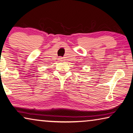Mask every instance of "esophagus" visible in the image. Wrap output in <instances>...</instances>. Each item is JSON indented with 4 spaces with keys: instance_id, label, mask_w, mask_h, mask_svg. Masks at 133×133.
Listing matches in <instances>:
<instances>
[{
    "instance_id": "34e87169",
    "label": "esophagus",
    "mask_w": 133,
    "mask_h": 133,
    "mask_svg": "<svg viewBox=\"0 0 133 133\" xmlns=\"http://www.w3.org/2000/svg\"><path fill=\"white\" fill-rule=\"evenodd\" d=\"M59 60H61V61H62V58H60V59Z\"/></svg>"
}]
</instances>
